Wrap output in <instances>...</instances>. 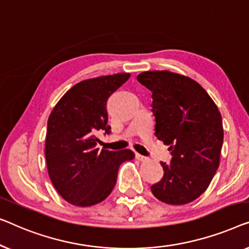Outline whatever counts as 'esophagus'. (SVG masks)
<instances>
[{"label": "esophagus", "mask_w": 249, "mask_h": 249, "mask_svg": "<svg viewBox=\"0 0 249 249\" xmlns=\"http://www.w3.org/2000/svg\"><path fill=\"white\" fill-rule=\"evenodd\" d=\"M135 158L138 159V160H140V161H145V160H148V158H146V157L142 156V155H139V153H136Z\"/></svg>", "instance_id": "obj_1"}]
</instances>
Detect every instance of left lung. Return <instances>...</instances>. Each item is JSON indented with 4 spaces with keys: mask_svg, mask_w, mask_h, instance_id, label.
<instances>
[{
    "mask_svg": "<svg viewBox=\"0 0 249 249\" xmlns=\"http://www.w3.org/2000/svg\"><path fill=\"white\" fill-rule=\"evenodd\" d=\"M138 81L152 92L156 136L169 145L173 157L169 163L160 162L163 177L151 192L167 204H186L204 193L219 168L221 114L208 92L187 76L148 71Z\"/></svg>",
    "mask_w": 249,
    "mask_h": 249,
    "instance_id": "8db88e82",
    "label": "left lung"
}]
</instances>
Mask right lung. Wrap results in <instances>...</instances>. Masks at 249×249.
<instances>
[{
  "mask_svg": "<svg viewBox=\"0 0 249 249\" xmlns=\"http://www.w3.org/2000/svg\"><path fill=\"white\" fill-rule=\"evenodd\" d=\"M129 76L118 73L76 83L50 115L45 142L48 175L59 195L73 205L91 206L104 201L116 184L121 164L134 159L129 149L97 148V135L110 133L108 98Z\"/></svg>",
  "mask_w": 249,
  "mask_h": 249,
  "instance_id": "add662e5",
  "label": "right lung"
}]
</instances>
